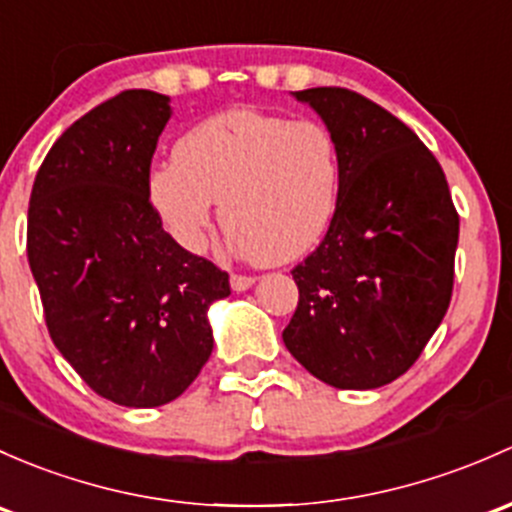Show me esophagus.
<instances>
[{
  "mask_svg": "<svg viewBox=\"0 0 512 512\" xmlns=\"http://www.w3.org/2000/svg\"><path fill=\"white\" fill-rule=\"evenodd\" d=\"M252 284H255V277L252 274H230V287L235 289V292H245V289H250Z\"/></svg>",
  "mask_w": 512,
  "mask_h": 512,
  "instance_id": "1",
  "label": "esophagus"
}]
</instances>
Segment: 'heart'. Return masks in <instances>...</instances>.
<instances>
[{
	"label": "heart",
	"instance_id": "b5f03b06",
	"mask_svg": "<svg viewBox=\"0 0 512 512\" xmlns=\"http://www.w3.org/2000/svg\"><path fill=\"white\" fill-rule=\"evenodd\" d=\"M341 191V152L319 120L272 112H220L188 129L174 161L149 179V196L176 240L201 250L213 203L240 255L292 262L331 225Z\"/></svg>",
	"mask_w": 512,
	"mask_h": 512
}]
</instances>
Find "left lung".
Instances as JSON below:
<instances>
[{
	"label": "left lung",
	"instance_id": "8db88e82",
	"mask_svg": "<svg viewBox=\"0 0 512 512\" xmlns=\"http://www.w3.org/2000/svg\"><path fill=\"white\" fill-rule=\"evenodd\" d=\"M341 152V191L321 245L292 270L299 304L284 346L338 390L412 368L454 289L459 213L434 154L402 120L348 88L299 90Z\"/></svg>",
	"mask_w": 512,
	"mask_h": 512
}]
</instances>
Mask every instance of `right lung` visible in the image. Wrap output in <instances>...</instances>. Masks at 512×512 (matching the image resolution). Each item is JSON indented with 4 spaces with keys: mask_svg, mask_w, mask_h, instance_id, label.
Here are the masks:
<instances>
[{
    "mask_svg": "<svg viewBox=\"0 0 512 512\" xmlns=\"http://www.w3.org/2000/svg\"><path fill=\"white\" fill-rule=\"evenodd\" d=\"M169 98L125 90L73 122L43 159L26 252L48 333L100 397L159 407L213 351L208 306L228 272L191 255L149 201V169Z\"/></svg>",
    "mask_w": 512,
    "mask_h": 512,
    "instance_id": "1",
    "label": "right lung"
}]
</instances>
